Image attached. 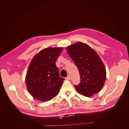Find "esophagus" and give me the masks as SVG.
I'll list each match as a JSON object with an SVG mask.
<instances>
[{"label":"esophagus","instance_id":"esophagus-1","mask_svg":"<svg viewBox=\"0 0 129 129\" xmlns=\"http://www.w3.org/2000/svg\"><path fill=\"white\" fill-rule=\"evenodd\" d=\"M71 77L70 75H68L67 77H66V79L67 80H71Z\"/></svg>","mask_w":129,"mask_h":129}]
</instances>
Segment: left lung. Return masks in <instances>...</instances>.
<instances>
[{"mask_svg": "<svg viewBox=\"0 0 129 129\" xmlns=\"http://www.w3.org/2000/svg\"><path fill=\"white\" fill-rule=\"evenodd\" d=\"M69 56L79 69L80 83L74 85L81 94L91 97L103 87L106 69L97 53L88 45L78 42L67 48Z\"/></svg>", "mask_w": 129, "mask_h": 129, "instance_id": "left-lung-1", "label": "left lung"}]
</instances>
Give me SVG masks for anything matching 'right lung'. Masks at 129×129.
I'll use <instances>...</instances> for the list:
<instances>
[{
  "instance_id": "obj_1",
  "label": "right lung",
  "mask_w": 129,
  "mask_h": 129,
  "mask_svg": "<svg viewBox=\"0 0 129 129\" xmlns=\"http://www.w3.org/2000/svg\"><path fill=\"white\" fill-rule=\"evenodd\" d=\"M62 50V47L46 48L31 61L25 81L30 94L36 100L47 102L59 92L64 79L60 76L55 62Z\"/></svg>"
}]
</instances>
